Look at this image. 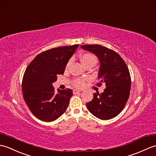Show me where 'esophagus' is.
Masks as SVG:
<instances>
[{
	"instance_id": "obj_1",
	"label": "esophagus",
	"mask_w": 156,
	"mask_h": 156,
	"mask_svg": "<svg viewBox=\"0 0 156 156\" xmlns=\"http://www.w3.org/2000/svg\"><path fill=\"white\" fill-rule=\"evenodd\" d=\"M81 92V90H73V93L74 94H78L79 92Z\"/></svg>"
}]
</instances>
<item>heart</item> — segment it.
Instances as JSON below:
<instances>
[{
  "instance_id": "b5f03b06",
  "label": "heart",
  "mask_w": 156,
  "mask_h": 156,
  "mask_svg": "<svg viewBox=\"0 0 156 156\" xmlns=\"http://www.w3.org/2000/svg\"><path fill=\"white\" fill-rule=\"evenodd\" d=\"M80 60L82 62V64H84L86 68L89 66L93 67L98 62V58L96 56H95L94 54H93L92 53L82 54H81L80 56ZM71 62H72L71 60H70L68 62L66 66V68H69ZM74 84L76 87H82L84 85V80L80 78H76L74 80Z\"/></svg>"
}]
</instances>
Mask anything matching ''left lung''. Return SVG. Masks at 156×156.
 <instances>
[{"instance_id":"obj_1","label":"left lung","mask_w":156,"mask_h":156,"mask_svg":"<svg viewBox=\"0 0 156 156\" xmlns=\"http://www.w3.org/2000/svg\"><path fill=\"white\" fill-rule=\"evenodd\" d=\"M81 48L98 58L100 67L97 86L106 84L104 92L94 94V98L86 104L90 112L101 119H110L124 109L129 98L131 77L124 60L113 50L99 44L83 45Z\"/></svg>"}]
</instances>
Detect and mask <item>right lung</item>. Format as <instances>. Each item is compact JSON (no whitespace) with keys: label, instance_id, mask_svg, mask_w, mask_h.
<instances>
[{"label":"right lung","instance_id":"obj_1","mask_svg":"<svg viewBox=\"0 0 156 156\" xmlns=\"http://www.w3.org/2000/svg\"><path fill=\"white\" fill-rule=\"evenodd\" d=\"M78 44L58 47L38 54L28 64L23 76L22 90L25 103L35 117L52 122L66 112L70 98L69 88L54 92L52 83L63 74L68 60Z\"/></svg>","mask_w":156,"mask_h":156}]
</instances>
